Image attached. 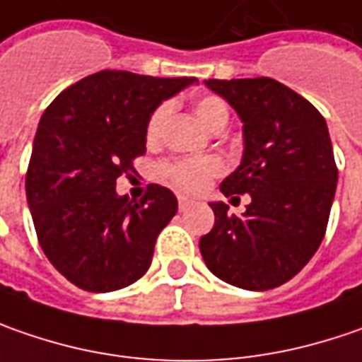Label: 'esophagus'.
I'll return each mask as SVG.
<instances>
[{
  "instance_id": "esophagus-1",
  "label": "esophagus",
  "mask_w": 362,
  "mask_h": 362,
  "mask_svg": "<svg viewBox=\"0 0 362 362\" xmlns=\"http://www.w3.org/2000/svg\"><path fill=\"white\" fill-rule=\"evenodd\" d=\"M192 204H194V200H190L188 197H178V209H180L182 212L188 211V209H190Z\"/></svg>"
}]
</instances>
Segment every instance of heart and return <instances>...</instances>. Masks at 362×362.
<instances>
[{
    "label": "heart",
    "instance_id": "b5f03b06",
    "mask_svg": "<svg viewBox=\"0 0 362 362\" xmlns=\"http://www.w3.org/2000/svg\"><path fill=\"white\" fill-rule=\"evenodd\" d=\"M168 113H170V105L168 103L158 105L151 111V115L148 117V123H146V137L150 141H156L160 137ZM194 113L212 132L227 127V103L223 101V99H218V97H214V95L200 97L194 103ZM158 172H160V176L164 180L174 184L176 188L186 190V192H198V190H202L209 184L211 178L218 176L223 172V162L218 158H214V156L197 158V160H174V162H164V164L160 165Z\"/></svg>",
    "mask_w": 362,
    "mask_h": 362
}]
</instances>
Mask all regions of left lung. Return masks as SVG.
I'll return each mask as SVG.
<instances>
[{
	"label": "left lung",
	"mask_w": 362,
	"mask_h": 362,
	"mask_svg": "<svg viewBox=\"0 0 362 362\" xmlns=\"http://www.w3.org/2000/svg\"><path fill=\"white\" fill-rule=\"evenodd\" d=\"M243 121L239 168L221 182L225 197L249 194L241 216L211 202L214 227L200 253L218 279L251 291L277 288L320 247L338 170L320 111L274 78L204 81Z\"/></svg>",
	"instance_id": "obj_1"
}]
</instances>
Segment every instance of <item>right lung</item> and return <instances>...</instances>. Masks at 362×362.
Here are the masks:
<instances>
[{
	"label": "right lung",
	"instance_id": "right-lung-1",
	"mask_svg": "<svg viewBox=\"0 0 362 362\" xmlns=\"http://www.w3.org/2000/svg\"><path fill=\"white\" fill-rule=\"evenodd\" d=\"M194 83V76L101 71L64 88L44 111L25 197L44 255L76 288L115 291L150 269L178 200L158 184L129 200L115 184L146 153L151 111Z\"/></svg>",
	"mask_w": 362,
	"mask_h": 362
}]
</instances>
